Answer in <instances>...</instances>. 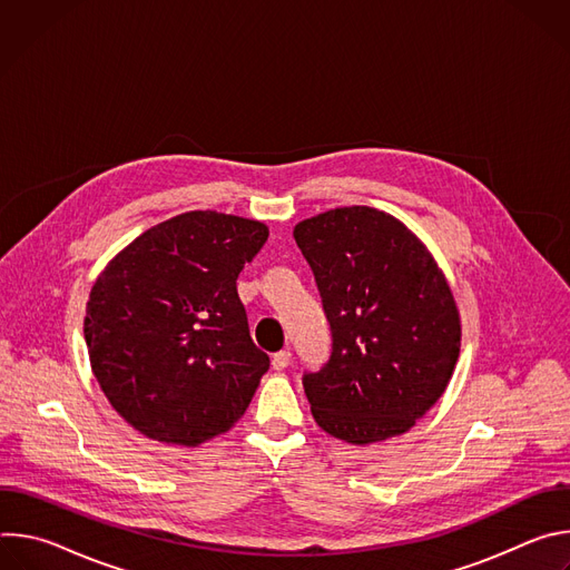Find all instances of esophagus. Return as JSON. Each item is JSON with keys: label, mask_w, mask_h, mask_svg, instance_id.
Segmentation results:
<instances>
[{"label": "esophagus", "mask_w": 570, "mask_h": 570, "mask_svg": "<svg viewBox=\"0 0 570 570\" xmlns=\"http://www.w3.org/2000/svg\"><path fill=\"white\" fill-rule=\"evenodd\" d=\"M291 365V352L282 350L273 356V370H286Z\"/></svg>", "instance_id": "1"}]
</instances>
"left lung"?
I'll use <instances>...</instances> for the list:
<instances>
[{
  "label": "left lung",
  "mask_w": 570,
  "mask_h": 570,
  "mask_svg": "<svg viewBox=\"0 0 570 570\" xmlns=\"http://www.w3.org/2000/svg\"><path fill=\"white\" fill-rule=\"evenodd\" d=\"M332 330V356L302 383L313 420L350 444L401 435L444 394L460 356V313L424 243L374 207L295 225Z\"/></svg>",
  "instance_id": "left-lung-1"
}]
</instances>
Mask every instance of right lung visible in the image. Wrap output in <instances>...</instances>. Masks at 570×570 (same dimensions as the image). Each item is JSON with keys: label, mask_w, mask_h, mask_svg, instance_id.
Instances as JSON below:
<instances>
[{"label": "right lung", "mask_w": 570, "mask_h": 570, "mask_svg": "<svg viewBox=\"0 0 570 570\" xmlns=\"http://www.w3.org/2000/svg\"><path fill=\"white\" fill-rule=\"evenodd\" d=\"M266 238L259 220L187 212L139 234L95 282L92 372L141 435L198 446L246 413L271 358L250 338L236 277Z\"/></svg>", "instance_id": "obj_1"}]
</instances>
